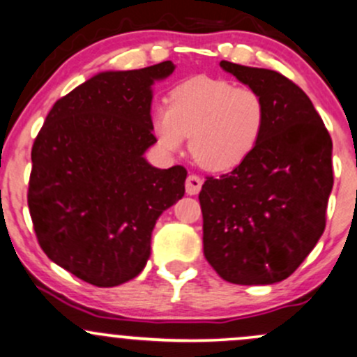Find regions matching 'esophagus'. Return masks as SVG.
Here are the masks:
<instances>
[{
    "label": "esophagus",
    "instance_id": "34e87169",
    "mask_svg": "<svg viewBox=\"0 0 357 357\" xmlns=\"http://www.w3.org/2000/svg\"><path fill=\"white\" fill-rule=\"evenodd\" d=\"M202 187V180L197 177V175H189L185 180V190L189 195H195L199 194V190H201Z\"/></svg>",
    "mask_w": 357,
    "mask_h": 357
}]
</instances>
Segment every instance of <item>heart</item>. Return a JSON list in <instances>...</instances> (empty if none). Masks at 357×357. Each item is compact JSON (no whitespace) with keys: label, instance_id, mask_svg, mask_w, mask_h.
I'll use <instances>...</instances> for the list:
<instances>
[{"label":"heart","instance_id":"obj_1","mask_svg":"<svg viewBox=\"0 0 357 357\" xmlns=\"http://www.w3.org/2000/svg\"><path fill=\"white\" fill-rule=\"evenodd\" d=\"M266 122V102L254 88L197 76L170 91L168 107L155 110L151 124L165 151L177 153L190 136V153L202 168L231 172L255 151Z\"/></svg>","mask_w":357,"mask_h":357}]
</instances>
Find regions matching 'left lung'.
Masks as SVG:
<instances>
[{"mask_svg":"<svg viewBox=\"0 0 357 357\" xmlns=\"http://www.w3.org/2000/svg\"><path fill=\"white\" fill-rule=\"evenodd\" d=\"M267 107L250 158L199 194L204 255L233 284L289 278L320 240L333 185L332 139L308 95L281 73L221 61Z\"/></svg>","mask_w":357,"mask_h":357,"instance_id":"1","label":"left lung"}]
</instances>
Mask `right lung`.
<instances>
[{
	"mask_svg": "<svg viewBox=\"0 0 357 357\" xmlns=\"http://www.w3.org/2000/svg\"><path fill=\"white\" fill-rule=\"evenodd\" d=\"M172 61L105 71L59 98L32 146L29 209L45 255L82 281L112 287L146 266L151 231L185 192L187 170L144 160L156 143L151 85Z\"/></svg>",
	"mask_w": 357,
	"mask_h": 357,
	"instance_id": "right-lung-1",
	"label": "right lung"
}]
</instances>
